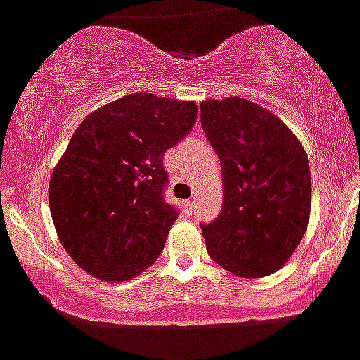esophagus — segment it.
Returning a JSON list of instances; mask_svg holds the SVG:
<instances>
[{
  "label": "esophagus",
  "instance_id": "34e87169",
  "mask_svg": "<svg viewBox=\"0 0 360 360\" xmlns=\"http://www.w3.org/2000/svg\"><path fill=\"white\" fill-rule=\"evenodd\" d=\"M185 208L186 210H192V208H194V201H190V199L188 201H185Z\"/></svg>",
  "mask_w": 360,
  "mask_h": 360
}]
</instances>
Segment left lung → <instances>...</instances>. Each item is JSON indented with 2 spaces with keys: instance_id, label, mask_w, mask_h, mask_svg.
I'll return each instance as SVG.
<instances>
[{
  "instance_id": "8db88e82",
  "label": "left lung",
  "mask_w": 360,
  "mask_h": 360,
  "mask_svg": "<svg viewBox=\"0 0 360 360\" xmlns=\"http://www.w3.org/2000/svg\"><path fill=\"white\" fill-rule=\"evenodd\" d=\"M201 124L223 172L221 214L201 225L208 255L241 278L276 273L309 221L306 150L276 115L240 96L205 101Z\"/></svg>"
}]
</instances>
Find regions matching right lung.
I'll return each mask as SVG.
<instances>
[{"mask_svg": "<svg viewBox=\"0 0 360 360\" xmlns=\"http://www.w3.org/2000/svg\"><path fill=\"white\" fill-rule=\"evenodd\" d=\"M198 105L134 93L87 115L54 166L49 207L63 249L105 282L159 258L177 210L165 201L166 150L194 128Z\"/></svg>", "mask_w": 360, "mask_h": 360, "instance_id": "add662e5", "label": "right lung"}]
</instances>
